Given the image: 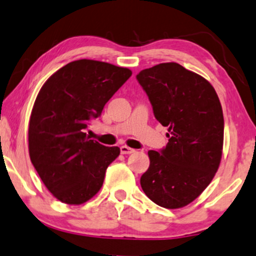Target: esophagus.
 Returning <instances> with one entry per match:
<instances>
[{
	"mask_svg": "<svg viewBox=\"0 0 256 256\" xmlns=\"http://www.w3.org/2000/svg\"><path fill=\"white\" fill-rule=\"evenodd\" d=\"M120 153L122 154H132V153H134V150L130 148L128 146L123 145V146H120Z\"/></svg>",
	"mask_w": 256,
	"mask_h": 256,
	"instance_id": "1",
	"label": "esophagus"
}]
</instances>
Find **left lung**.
<instances>
[{
	"label": "left lung",
	"mask_w": 256,
	"mask_h": 256,
	"mask_svg": "<svg viewBox=\"0 0 256 256\" xmlns=\"http://www.w3.org/2000/svg\"><path fill=\"white\" fill-rule=\"evenodd\" d=\"M136 80L169 138L160 152L148 150L140 184L160 206L183 208L210 184L220 164L224 116L218 95L210 82L176 62L144 70Z\"/></svg>",
	"instance_id": "8db88e82"
}]
</instances>
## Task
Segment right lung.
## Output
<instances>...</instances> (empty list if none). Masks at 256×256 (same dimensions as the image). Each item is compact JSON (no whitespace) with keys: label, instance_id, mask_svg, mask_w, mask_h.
Returning a JSON list of instances; mask_svg holds the SVG:
<instances>
[{"label":"right lung","instance_id":"obj_1","mask_svg":"<svg viewBox=\"0 0 256 256\" xmlns=\"http://www.w3.org/2000/svg\"><path fill=\"white\" fill-rule=\"evenodd\" d=\"M132 75L128 68L81 59L56 70L36 98L28 123L31 162L62 203L78 205L102 188L118 147L89 139L84 130Z\"/></svg>","mask_w":256,"mask_h":256}]
</instances>
